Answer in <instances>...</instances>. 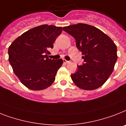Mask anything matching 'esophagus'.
<instances>
[{
    "label": "esophagus",
    "instance_id": "obj_1",
    "mask_svg": "<svg viewBox=\"0 0 126 126\" xmlns=\"http://www.w3.org/2000/svg\"><path fill=\"white\" fill-rule=\"evenodd\" d=\"M63 62H64V63H70V61H66V60H63Z\"/></svg>",
    "mask_w": 126,
    "mask_h": 126
}]
</instances>
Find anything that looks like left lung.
<instances>
[{
    "label": "left lung",
    "mask_w": 126,
    "mask_h": 126,
    "mask_svg": "<svg viewBox=\"0 0 126 126\" xmlns=\"http://www.w3.org/2000/svg\"><path fill=\"white\" fill-rule=\"evenodd\" d=\"M76 40L84 63L78 65L71 74L73 82L81 89H96L106 82L114 69L117 60V48L109 36L98 28L78 23L63 28Z\"/></svg>",
    "instance_id": "8db88e82"
}]
</instances>
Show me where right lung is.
<instances>
[{"mask_svg": "<svg viewBox=\"0 0 126 126\" xmlns=\"http://www.w3.org/2000/svg\"><path fill=\"white\" fill-rule=\"evenodd\" d=\"M61 32V27L41 25L22 33L9 47V62L13 72L30 89H45L54 83L63 60L49 59L47 54Z\"/></svg>", "mask_w": 126, "mask_h": 126, "instance_id": "1", "label": "right lung"}]
</instances>
